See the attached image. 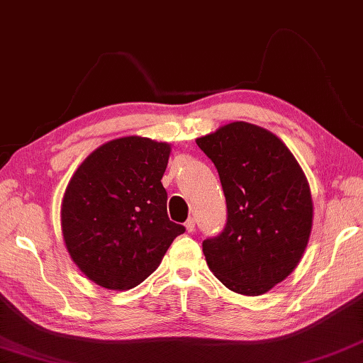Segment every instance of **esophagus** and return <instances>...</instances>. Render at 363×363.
<instances>
[{"label":"esophagus","mask_w":363,"mask_h":363,"mask_svg":"<svg viewBox=\"0 0 363 363\" xmlns=\"http://www.w3.org/2000/svg\"><path fill=\"white\" fill-rule=\"evenodd\" d=\"M185 228H186V231H188V233H193V231H194V228H196V221H194V218H188V220H186V223H185Z\"/></svg>","instance_id":"34e87169"}]
</instances>
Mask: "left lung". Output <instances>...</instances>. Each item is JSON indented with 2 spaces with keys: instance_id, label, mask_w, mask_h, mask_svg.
<instances>
[{
  "instance_id": "left-lung-1",
  "label": "left lung",
  "mask_w": 363,
  "mask_h": 363,
  "mask_svg": "<svg viewBox=\"0 0 363 363\" xmlns=\"http://www.w3.org/2000/svg\"><path fill=\"white\" fill-rule=\"evenodd\" d=\"M218 170L228 218L202 242L218 281L240 295H262L296 268L313 226L306 177L274 133L226 124L196 140Z\"/></svg>"
}]
</instances>
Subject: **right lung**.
Returning a JSON list of instances; mask_svg holds the SVG:
<instances>
[{
	"label": "right lung",
	"mask_w": 363,
	"mask_h": 363,
	"mask_svg": "<svg viewBox=\"0 0 363 363\" xmlns=\"http://www.w3.org/2000/svg\"><path fill=\"white\" fill-rule=\"evenodd\" d=\"M170 146L111 140L86 157L62 202V231L73 262L110 290L132 289L155 271L185 226L167 215L161 178Z\"/></svg>",
	"instance_id": "add662e5"
}]
</instances>
